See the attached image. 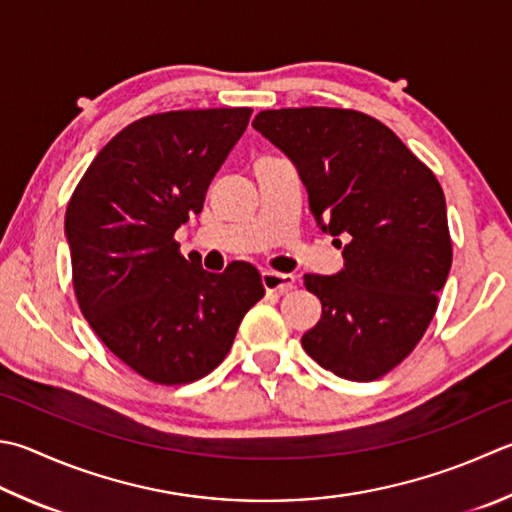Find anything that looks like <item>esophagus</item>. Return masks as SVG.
Segmentation results:
<instances>
[{"label":"esophagus","instance_id":"esophagus-1","mask_svg":"<svg viewBox=\"0 0 512 512\" xmlns=\"http://www.w3.org/2000/svg\"><path fill=\"white\" fill-rule=\"evenodd\" d=\"M260 281H263V287L267 292L287 294L289 289L294 287L296 278L292 274H281V272H272V269H265V272L260 274Z\"/></svg>","mask_w":512,"mask_h":512}]
</instances>
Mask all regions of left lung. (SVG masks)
I'll return each mask as SVG.
<instances>
[{"mask_svg":"<svg viewBox=\"0 0 512 512\" xmlns=\"http://www.w3.org/2000/svg\"><path fill=\"white\" fill-rule=\"evenodd\" d=\"M252 127L292 160L310 211L343 245L339 274H305L323 314L303 347L341 379L374 381L406 359L452 265L439 180L394 133L350 109L260 111Z\"/></svg>","mask_w":512,"mask_h":512,"instance_id":"1","label":"left lung"}]
</instances>
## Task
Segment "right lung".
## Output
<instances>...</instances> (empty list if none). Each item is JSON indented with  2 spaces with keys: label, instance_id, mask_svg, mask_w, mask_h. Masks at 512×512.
I'll list each match as a JSON object with an SVG mask.
<instances>
[{
  "label": "right lung",
  "instance_id": "right-lung-1",
  "mask_svg": "<svg viewBox=\"0 0 512 512\" xmlns=\"http://www.w3.org/2000/svg\"><path fill=\"white\" fill-rule=\"evenodd\" d=\"M252 109L169 111L124 127L66 207L77 303L100 341L144 379L198 381L223 363L265 289L254 265L211 274L173 234L200 214Z\"/></svg>",
  "mask_w": 512,
  "mask_h": 512
}]
</instances>
